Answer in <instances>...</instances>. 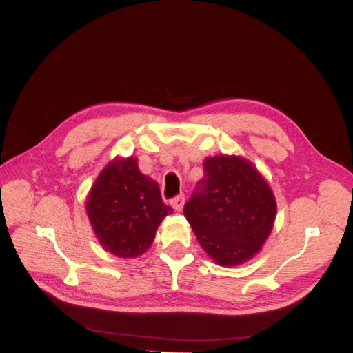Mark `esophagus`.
Instances as JSON below:
<instances>
[{"label":"esophagus","instance_id":"obj_1","mask_svg":"<svg viewBox=\"0 0 353 353\" xmlns=\"http://www.w3.org/2000/svg\"><path fill=\"white\" fill-rule=\"evenodd\" d=\"M184 203H185V197L184 194H179V196H175L174 199H170V206H172L175 210L181 212L184 208Z\"/></svg>","mask_w":353,"mask_h":353}]
</instances>
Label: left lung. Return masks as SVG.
Instances as JSON below:
<instances>
[{
  "mask_svg": "<svg viewBox=\"0 0 353 353\" xmlns=\"http://www.w3.org/2000/svg\"><path fill=\"white\" fill-rule=\"evenodd\" d=\"M205 175L184 206V215L210 258L240 265L259 252L276 215L270 185L248 160L208 157Z\"/></svg>",
  "mask_w": 353,
  "mask_h": 353,
  "instance_id": "left-lung-1",
  "label": "left lung"
}]
</instances>
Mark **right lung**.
Masks as SVG:
<instances>
[{
    "instance_id": "obj_1",
    "label": "right lung",
    "mask_w": 353,
    "mask_h": 353,
    "mask_svg": "<svg viewBox=\"0 0 353 353\" xmlns=\"http://www.w3.org/2000/svg\"><path fill=\"white\" fill-rule=\"evenodd\" d=\"M87 212L95 236L105 250L119 258H135L153 243L162 219L172 212L159 185L143 175L137 159H116L91 188Z\"/></svg>"
}]
</instances>
